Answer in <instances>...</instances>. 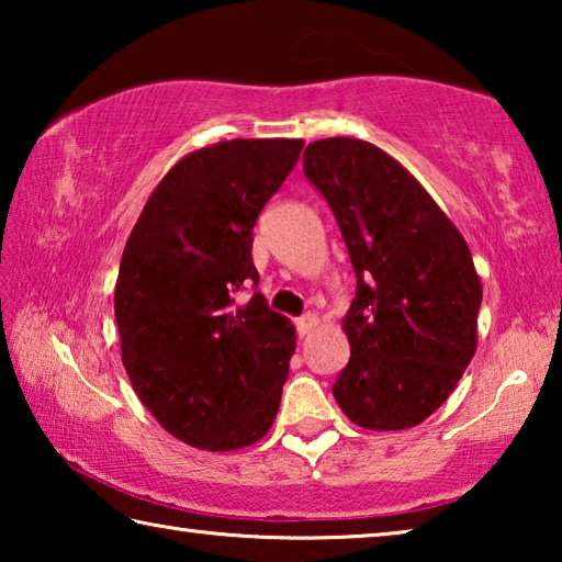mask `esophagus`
Masks as SVG:
<instances>
[{
	"mask_svg": "<svg viewBox=\"0 0 562 562\" xmlns=\"http://www.w3.org/2000/svg\"><path fill=\"white\" fill-rule=\"evenodd\" d=\"M294 325H297V335L300 337H310L312 331H315V327H317V317L315 315H304V317H300L297 322H294Z\"/></svg>",
	"mask_w": 562,
	"mask_h": 562,
	"instance_id": "34e87169",
	"label": "esophagus"
}]
</instances>
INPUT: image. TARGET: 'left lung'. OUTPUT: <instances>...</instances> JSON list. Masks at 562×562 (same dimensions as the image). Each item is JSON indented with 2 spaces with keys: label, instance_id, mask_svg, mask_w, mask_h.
Returning a JSON list of instances; mask_svg holds the SVG:
<instances>
[{
  "label": "left lung",
  "instance_id": "1",
  "mask_svg": "<svg viewBox=\"0 0 562 562\" xmlns=\"http://www.w3.org/2000/svg\"><path fill=\"white\" fill-rule=\"evenodd\" d=\"M304 176L335 213L357 272L341 319L351 355L331 392L361 429H412L475 355L483 288L469 245L424 186L367 140H315Z\"/></svg>",
  "mask_w": 562,
  "mask_h": 562
}]
</instances>
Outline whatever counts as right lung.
I'll return each instance as SVG.
<instances>
[{
	"label": "right lung",
	"mask_w": 562,
	"mask_h": 562,
	"mask_svg": "<svg viewBox=\"0 0 562 562\" xmlns=\"http://www.w3.org/2000/svg\"><path fill=\"white\" fill-rule=\"evenodd\" d=\"M302 138H233L168 170L123 247L113 307L121 359L156 422L188 446L237 451L278 416L292 322L258 284L252 227L297 166Z\"/></svg>",
	"instance_id": "1"
}]
</instances>
